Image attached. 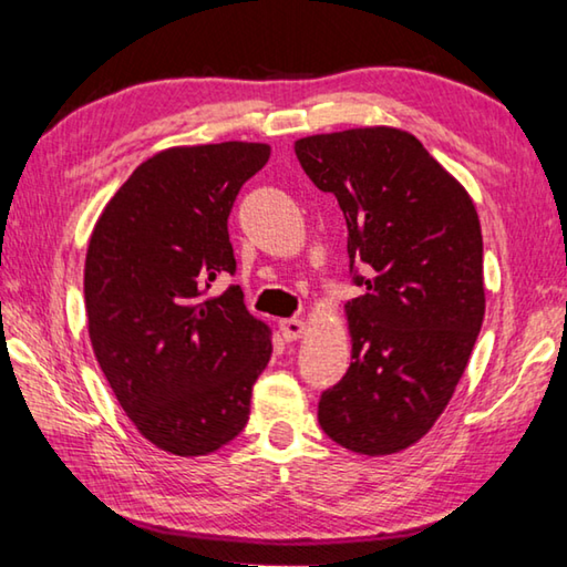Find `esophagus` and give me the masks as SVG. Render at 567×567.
I'll return each instance as SVG.
<instances>
[{"mask_svg":"<svg viewBox=\"0 0 567 567\" xmlns=\"http://www.w3.org/2000/svg\"><path fill=\"white\" fill-rule=\"evenodd\" d=\"M280 332L285 334L287 342H292L297 338H302L305 332V322L297 320V318H290V320H280Z\"/></svg>","mask_w":567,"mask_h":567,"instance_id":"1","label":"esophagus"}]
</instances>
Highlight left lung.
Listing matches in <instances>:
<instances>
[{
	"label": "left lung",
	"mask_w": 567,
	"mask_h": 567,
	"mask_svg": "<svg viewBox=\"0 0 567 567\" xmlns=\"http://www.w3.org/2000/svg\"><path fill=\"white\" fill-rule=\"evenodd\" d=\"M348 223L352 362L320 395V427L362 455L405 450L463 378L485 315L473 199L412 134L362 127L295 142Z\"/></svg>",
	"instance_id": "8db88e82"
}]
</instances>
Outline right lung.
I'll use <instances>...</instances> for the list:
<instances>
[{"instance_id": "obj_1", "label": "right lung", "mask_w": 567, "mask_h": 567, "mask_svg": "<svg viewBox=\"0 0 567 567\" xmlns=\"http://www.w3.org/2000/svg\"><path fill=\"white\" fill-rule=\"evenodd\" d=\"M270 159L257 142L175 147L132 172L104 207L84 262L97 362L122 410L172 455L215 453L243 433L270 330L239 285L207 297L237 262L227 219Z\"/></svg>"}]
</instances>
